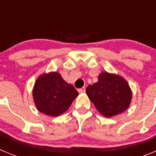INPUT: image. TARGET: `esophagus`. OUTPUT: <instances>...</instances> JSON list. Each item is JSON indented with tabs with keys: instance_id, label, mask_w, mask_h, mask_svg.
I'll use <instances>...</instances> for the list:
<instances>
[{
	"instance_id": "esophagus-1",
	"label": "esophagus",
	"mask_w": 156,
	"mask_h": 156,
	"mask_svg": "<svg viewBox=\"0 0 156 156\" xmlns=\"http://www.w3.org/2000/svg\"><path fill=\"white\" fill-rule=\"evenodd\" d=\"M85 91H86V88H85V87H83L80 88V89H78V92L79 93H85Z\"/></svg>"
}]
</instances>
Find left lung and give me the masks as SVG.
I'll list each match as a JSON object with an SVG mask.
<instances>
[{"instance_id": "left-lung-1", "label": "left lung", "mask_w": 156, "mask_h": 156, "mask_svg": "<svg viewBox=\"0 0 156 156\" xmlns=\"http://www.w3.org/2000/svg\"><path fill=\"white\" fill-rule=\"evenodd\" d=\"M86 93L98 111L107 118L123 112L132 99L131 90L126 80L107 72L99 74L98 82L89 85Z\"/></svg>"}]
</instances>
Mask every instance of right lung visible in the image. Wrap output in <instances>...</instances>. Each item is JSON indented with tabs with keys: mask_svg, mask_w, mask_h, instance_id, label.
Instances as JSON below:
<instances>
[{
	"mask_svg": "<svg viewBox=\"0 0 156 156\" xmlns=\"http://www.w3.org/2000/svg\"><path fill=\"white\" fill-rule=\"evenodd\" d=\"M78 94L74 87L66 83L56 72L40 76L33 90L37 109L54 117L67 111Z\"/></svg>",
	"mask_w": 156,
	"mask_h": 156,
	"instance_id": "1",
	"label": "right lung"
}]
</instances>
